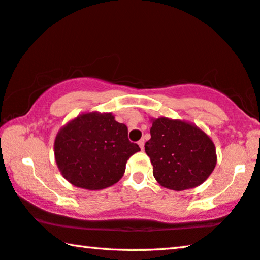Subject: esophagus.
<instances>
[{"label": "esophagus", "instance_id": "esophagus-1", "mask_svg": "<svg viewBox=\"0 0 260 260\" xmlns=\"http://www.w3.org/2000/svg\"><path fill=\"white\" fill-rule=\"evenodd\" d=\"M138 143H139V146H140V148L143 150V148H145V140H143V139H141V140L139 141Z\"/></svg>", "mask_w": 260, "mask_h": 260}]
</instances>
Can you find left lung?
Returning a JSON list of instances; mask_svg holds the SVG:
<instances>
[{
	"label": "left lung",
	"instance_id": "left-lung-1",
	"mask_svg": "<svg viewBox=\"0 0 260 260\" xmlns=\"http://www.w3.org/2000/svg\"><path fill=\"white\" fill-rule=\"evenodd\" d=\"M152 122L145 150L155 180L176 191L202 184L217 162L211 139L197 126L182 120L161 117Z\"/></svg>",
	"mask_w": 260,
	"mask_h": 260
}]
</instances>
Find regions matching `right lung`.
<instances>
[{
    "label": "right lung",
    "instance_id": "right-lung-1",
    "mask_svg": "<svg viewBox=\"0 0 260 260\" xmlns=\"http://www.w3.org/2000/svg\"><path fill=\"white\" fill-rule=\"evenodd\" d=\"M140 150L128 140L125 123L112 113L80 114L61 127L55 140L58 169L70 183L87 190L111 187L121 179L127 160Z\"/></svg>",
    "mask_w": 260,
    "mask_h": 260
}]
</instances>
